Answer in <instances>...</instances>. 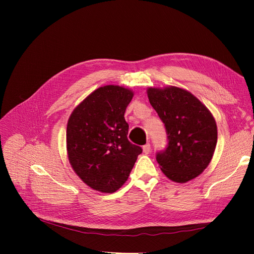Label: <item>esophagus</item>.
Segmentation results:
<instances>
[{
  "instance_id": "1",
  "label": "esophagus",
  "mask_w": 254,
  "mask_h": 254,
  "mask_svg": "<svg viewBox=\"0 0 254 254\" xmlns=\"http://www.w3.org/2000/svg\"><path fill=\"white\" fill-rule=\"evenodd\" d=\"M143 151H144L145 155H148V153H150V151H151V146H150L149 143H147V144L143 146Z\"/></svg>"
}]
</instances>
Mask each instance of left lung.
<instances>
[{"label": "left lung", "instance_id": "1", "mask_svg": "<svg viewBox=\"0 0 254 254\" xmlns=\"http://www.w3.org/2000/svg\"><path fill=\"white\" fill-rule=\"evenodd\" d=\"M147 96L168 139L166 149L156 156L161 171L178 183L196 178L210 164L216 147L217 126L212 113L181 88H148Z\"/></svg>", "mask_w": 254, "mask_h": 254}]
</instances>
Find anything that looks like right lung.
I'll return each instance as SVG.
<instances>
[{"instance_id":"add662e5","label":"right lung","mask_w":254,"mask_h":254,"mask_svg":"<svg viewBox=\"0 0 254 254\" xmlns=\"http://www.w3.org/2000/svg\"><path fill=\"white\" fill-rule=\"evenodd\" d=\"M133 92L120 86L96 89L73 110L66 126V151L74 172L91 189L114 193L142 152L130 143L124 114Z\"/></svg>"}]
</instances>
